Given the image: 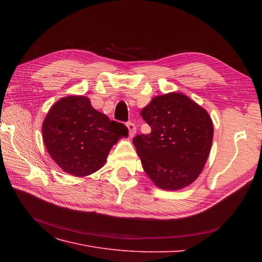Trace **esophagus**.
Returning <instances> with one entry per match:
<instances>
[{
	"mask_svg": "<svg viewBox=\"0 0 262 262\" xmlns=\"http://www.w3.org/2000/svg\"><path fill=\"white\" fill-rule=\"evenodd\" d=\"M126 126H128V129H129L130 137H131V138L134 137V134H136V132H137V126H136V124L132 123V122H128V123H126Z\"/></svg>",
	"mask_w": 262,
	"mask_h": 262,
	"instance_id": "1",
	"label": "esophagus"
}]
</instances>
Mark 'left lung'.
Returning a JSON list of instances; mask_svg holds the SVG:
<instances>
[{
	"mask_svg": "<svg viewBox=\"0 0 262 262\" xmlns=\"http://www.w3.org/2000/svg\"><path fill=\"white\" fill-rule=\"evenodd\" d=\"M150 133L133 139L146 175L164 190H179L199 177L213 140L208 112L188 96H156L142 109Z\"/></svg>",
	"mask_w": 262,
	"mask_h": 262,
	"instance_id": "obj_1",
	"label": "left lung"
}]
</instances>
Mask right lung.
Here are the masks:
<instances>
[{
  "instance_id": "right-lung-1",
  "label": "right lung",
  "mask_w": 262,
  "mask_h": 262,
  "mask_svg": "<svg viewBox=\"0 0 262 262\" xmlns=\"http://www.w3.org/2000/svg\"><path fill=\"white\" fill-rule=\"evenodd\" d=\"M128 128L97 112L85 96L61 98L50 108L42 123L47 150L60 168L76 177L97 171L107 161Z\"/></svg>"
}]
</instances>
